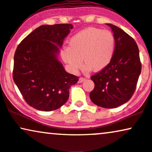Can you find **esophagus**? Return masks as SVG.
<instances>
[{"instance_id": "1", "label": "esophagus", "mask_w": 152, "mask_h": 152, "mask_svg": "<svg viewBox=\"0 0 152 152\" xmlns=\"http://www.w3.org/2000/svg\"><path fill=\"white\" fill-rule=\"evenodd\" d=\"M86 80V78H82V77H80V78H79V79H78V83H80L85 81Z\"/></svg>"}]
</instances>
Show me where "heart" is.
<instances>
[{
  "mask_svg": "<svg viewBox=\"0 0 152 152\" xmlns=\"http://www.w3.org/2000/svg\"><path fill=\"white\" fill-rule=\"evenodd\" d=\"M114 50L115 38L111 32L89 27L72 37L69 46L61 50V56L73 72H77L81 67L83 59L86 71L97 72L110 64Z\"/></svg>",
  "mask_w": 152,
  "mask_h": 152,
  "instance_id": "heart-1",
  "label": "heart"
}]
</instances>
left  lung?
Instances as JSON below:
<instances>
[{"label":"left lung","mask_w":152,"mask_h":152,"mask_svg":"<svg viewBox=\"0 0 152 152\" xmlns=\"http://www.w3.org/2000/svg\"><path fill=\"white\" fill-rule=\"evenodd\" d=\"M107 25L111 28L115 38L114 56L106 68L90 77L95 88L90 92V98L97 106L113 109L132 97L142 65L135 40L118 26Z\"/></svg>","instance_id":"1"}]
</instances>
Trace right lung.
Masks as SVG:
<instances>
[{"instance_id":"add662e5","label":"right lung","mask_w":152,"mask_h":152,"mask_svg":"<svg viewBox=\"0 0 152 152\" xmlns=\"http://www.w3.org/2000/svg\"><path fill=\"white\" fill-rule=\"evenodd\" d=\"M73 28L71 24L42 25L17 46L13 80L26 102L43 111L64 104L78 76L67 73L57 59L59 47Z\"/></svg>"}]
</instances>
